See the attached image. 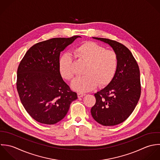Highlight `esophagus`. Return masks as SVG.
<instances>
[{
    "mask_svg": "<svg viewBox=\"0 0 160 160\" xmlns=\"http://www.w3.org/2000/svg\"><path fill=\"white\" fill-rule=\"evenodd\" d=\"M77 95H78V98H82V97H83V96H85V95H86V94H85V93H78Z\"/></svg>",
    "mask_w": 160,
    "mask_h": 160,
    "instance_id": "1",
    "label": "esophagus"
}]
</instances>
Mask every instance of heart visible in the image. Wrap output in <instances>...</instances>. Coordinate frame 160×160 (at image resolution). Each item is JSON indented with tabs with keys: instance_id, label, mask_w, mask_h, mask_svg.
Masks as SVG:
<instances>
[{
	"instance_id": "heart-1",
	"label": "heart",
	"mask_w": 160,
	"mask_h": 160,
	"mask_svg": "<svg viewBox=\"0 0 160 160\" xmlns=\"http://www.w3.org/2000/svg\"><path fill=\"white\" fill-rule=\"evenodd\" d=\"M75 56L86 63L83 77H77L72 83L73 90L80 93L87 92L96 88L108 85L113 79L118 67L116 53L93 42H86L75 49ZM59 70L61 77L67 80L73 77V58L69 53H65L59 61Z\"/></svg>"
}]
</instances>
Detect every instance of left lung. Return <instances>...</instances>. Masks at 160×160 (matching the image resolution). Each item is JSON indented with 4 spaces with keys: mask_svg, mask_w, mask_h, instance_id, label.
Masks as SVG:
<instances>
[{
    "mask_svg": "<svg viewBox=\"0 0 160 160\" xmlns=\"http://www.w3.org/2000/svg\"><path fill=\"white\" fill-rule=\"evenodd\" d=\"M108 44L116 53L118 67L112 81L95 94L96 103L91 109L93 119L104 126L126 121L132 113L141 94L140 70L128 48L116 41L93 37Z\"/></svg>",
    "mask_w": 160,
    "mask_h": 160,
    "instance_id": "1",
    "label": "left lung"
}]
</instances>
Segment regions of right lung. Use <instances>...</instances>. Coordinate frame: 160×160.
<instances>
[{"label":"right lung","instance_id":"1","mask_svg":"<svg viewBox=\"0 0 160 160\" xmlns=\"http://www.w3.org/2000/svg\"><path fill=\"white\" fill-rule=\"evenodd\" d=\"M80 36L56 38L33 45L17 70V89L21 102L35 121L54 124L66 116L78 98L59 70L60 54Z\"/></svg>","mask_w":160,"mask_h":160}]
</instances>
